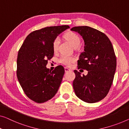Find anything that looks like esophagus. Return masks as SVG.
Returning a JSON list of instances; mask_svg holds the SVG:
<instances>
[{
    "instance_id": "obj_1",
    "label": "esophagus",
    "mask_w": 129,
    "mask_h": 129,
    "mask_svg": "<svg viewBox=\"0 0 129 129\" xmlns=\"http://www.w3.org/2000/svg\"><path fill=\"white\" fill-rule=\"evenodd\" d=\"M64 70H65V72H68V71H71L70 69H69L68 68H67V67H65V68H64Z\"/></svg>"
}]
</instances>
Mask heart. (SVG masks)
Listing matches in <instances>:
<instances>
[{
  "instance_id": "b5f03b06",
  "label": "heart",
  "mask_w": 129,
  "mask_h": 129,
  "mask_svg": "<svg viewBox=\"0 0 129 129\" xmlns=\"http://www.w3.org/2000/svg\"><path fill=\"white\" fill-rule=\"evenodd\" d=\"M65 38L68 41L71 43L73 47L78 48L79 47L80 45V39L78 35L74 32H68L65 35ZM59 45V39L58 38H56L54 40L53 42V50L54 52L58 51V47ZM75 59L74 57L67 56V55H62L59 59V62L61 64H64L67 66H70L72 62H74Z\"/></svg>"
}]
</instances>
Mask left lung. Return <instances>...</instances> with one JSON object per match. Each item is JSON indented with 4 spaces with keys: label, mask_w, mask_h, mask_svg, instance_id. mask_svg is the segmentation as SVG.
<instances>
[{
    "label": "left lung",
    "mask_w": 129,
    "mask_h": 129,
    "mask_svg": "<svg viewBox=\"0 0 129 129\" xmlns=\"http://www.w3.org/2000/svg\"><path fill=\"white\" fill-rule=\"evenodd\" d=\"M82 36L84 51L78 61V69L88 71L81 76L75 70L73 82L75 93L79 99L88 103H94L106 97L114 80L116 58L112 43L106 35L87 26L71 29Z\"/></svg>",
    "instance_id": "obj_1"
}]
</instances>
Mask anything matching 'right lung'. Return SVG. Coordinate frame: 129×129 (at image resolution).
<instances>
[{"label":"right lung","instance_id":"obj_1","mask_svg":"<svg viewBox=\"0 0 129 129\" xmlns=\"http://www.w3.org/2000/svg\"><path fill=\"white\" fill-rule=\"evenodd\" d=\"M68 25L46 27L26 36L19 50L17 76L23 91L31 100L43 103L54 97L60 86L65 70L62 65L51 71L46 68L54 55L53 42Z\"/></svg>","mask_w":129,"mask_h":129}]
</instances>
